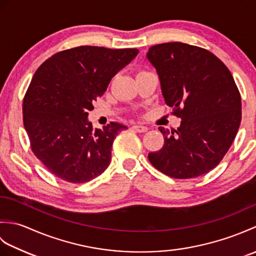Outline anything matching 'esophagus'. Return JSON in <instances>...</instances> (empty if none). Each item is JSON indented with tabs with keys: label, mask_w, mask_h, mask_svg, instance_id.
<instances>
[{
	"label": "esophagus",
	"mask_w": 256,
	"mask_h": 256,
	"mask_svg": "<svg viewBox=\"0 0 256 256\" xmlns=\"http://www.w3.org/2000/svg\"><path fill=\"white\" fill-rule=\"evenodd\" d=\"M132 130H134V131H136V132H138V133H144V132L148 131V128L144 126V125L136 124V125H133Z\"/></svg>",
	"instance_id": "esophagus-1"
}]
</instances>
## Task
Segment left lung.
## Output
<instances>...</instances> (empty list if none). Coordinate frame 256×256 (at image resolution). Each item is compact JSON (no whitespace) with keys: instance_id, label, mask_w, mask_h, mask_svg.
I'll return each mask as SVG.
<instances>
[{"instance_id":"8db88e82","label":"left lung","mask_w":256,"mask_h":256,"mask_svg":"<svg viewBox=\"0 0 256 256\" xmlns=\"http://www.w3.org/2000/svg\"><path fill=\"white\" fill-rule=\"evenodd\" d=\"M148 60L156 69L167 106L182 118L174 131L160 128L164 146L148 160L178 179L204 175L219 164L241 123V96L230 70L214 54L184 42L152 46Z\"/></svg>"}]
</instances>
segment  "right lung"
<instances>
[{"mask_svg": "<svg viewBox=\"0 0 256 256\" xmlns=\"http://www.w3.org/2000/svg\"><path fill=\"white\" fill-rule=\"evenodd\" d=\"M136 48L80 46L48 58L37 69L23 101L32 153L64 182H90L111 162L112 144L126 125L92 128L88 111L111 79L138 56Z\"/></svg>", "mask_w": 256, "mask_h": 256, "instance_id": "obj_1", "label": "right lung"}]
</instances>
